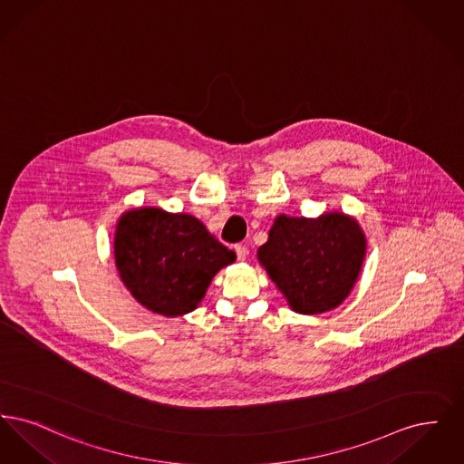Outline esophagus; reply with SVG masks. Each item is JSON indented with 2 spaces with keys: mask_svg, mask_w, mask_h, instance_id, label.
<instances>
[{
  "mask_svg": "<svg viewBox=\"0 0 464 464\" xmlns=\"http://www.w3.org/2000/svg\"><path fill=\"white\" fill-rule=\"evenodd\" d=\"M235 252H237L238 261H245V257H246V246L245 245H242V243L235 245Z\"/></svg>",
  "mask_w": 464,
  "mask_h": 464,
  "instance_id": "esophagus-1",
  "label": "esophagus"
}]
</instances>
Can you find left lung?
<instances>
[{
    "label": "left lung",
    "instance_id": "8db88e82",
    "mask_svg": "<svg viewBox=\"0 0 464 464\" xmlns=\"http://www.w3.org/2000/svg\"><path fill=\"white\" fill-rule=\"evenodd\" d=\"M257 256L292 309L314 314L348 297L365 257V237L358 222L339 212L318 219L280 216Z\"/></svg>",
    "mask_w": 464,
    "mask_h": 464
}]
</instances>
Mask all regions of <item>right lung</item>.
<instances>
[{
	"label": "right lung",
	"mask_w": 464,
	"mask_h": 464,
	"mask_svg": "<svg viewBox=\"0 0 464 464\" xmlns=\"http://www.w3.org/2000/svg\"><path fill=\"white\" fill-rule=\"evenodd\" d=\"M235 257L188 214L130 210L116 227L114 259L123 284L142 306L165 316L197 308L214 275Z\"/></svg>",
	"instance_id": "add662e5"
}]
</instances>
